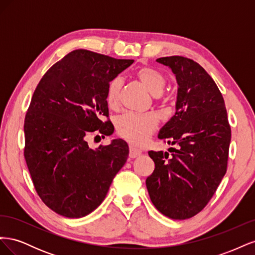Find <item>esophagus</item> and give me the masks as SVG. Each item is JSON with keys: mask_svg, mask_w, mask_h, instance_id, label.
<instances>
[{"mask_svg": "<svg viewBox=\"0 0 255 255\" xmlns=\"http://www.w3.org/2000/svg\"><path fill=\"white\" fill-rule=\"evenodd\" d=\"M141 154V150L138 149V148H135L134 145H129V153L128 155L130 158H135L137 156H139Z\"/></svg>", "mask_w": 255, "mask_h": 255, "instance_id": "1", "label": "esophagus"}]
</instances>
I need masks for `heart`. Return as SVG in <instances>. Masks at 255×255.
Segmentation results:
<instances>
[{
	"instance_id": "1",
	"label": "heart",
	"mask_w": 255,
	"mask_h": 255,
	"mask_svg": "<svg viewBox=\"0 0 255 255\" xmlns=\"http://www.w3.org/2000/svg\"><path fill=\"white\" fill-rule=\"evenodd\" d=\"M136 78L152 94H158L163 90L166 78L164 74L152 67H140L135 72ZM121 80L114 79L107 85L105 100L110 109H116L119 104ZM157 117L154 114L128 113L122 115L116 121V129L120 137L133 144L143 143L157 127Z\"/></svg>"
}]
</instances>
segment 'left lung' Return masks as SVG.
<instances>
[{
    "label": "left lung",
    "instance_id": "obj_1",
    "mask_svg": "<svg viewBox=\"0 0 255 255\" xmlns=\"http://www.w3.org/2000/svg\"><path fill=\"white\" fill-rule=\"evenodd\" d=\"M175 74V115L158 138L176 144L168 152L149 151L155 164L145 185L157 210L183 220L201 212L227 172L231 127L217 85L196 61L183 56L156 59Z\"/></svg>",
    "mask_w": 255,
    "mask_h": 255
}]
</instances>
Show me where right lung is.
Listing matches in <instances>:
<instances>
[{
  "instance_id": "obj_1",
  "label": "right lung",
  "mask_w": 255,
  "mask_h": 255,
  "mask_svg": "<svg viewBox=\"0 0 255 255\" xmlns=\"http://www.w3.org/2000/svg\"><path fill=\"white\" fill-rule=\"evenodd\" d=\"M133 61L74 50L37 85L24 120V157L38 196L61 216L81 218L96 210L126 164L125 140L92 150L86 138L113 134L106 88Z\"/></svg>"
}]
</instances>
